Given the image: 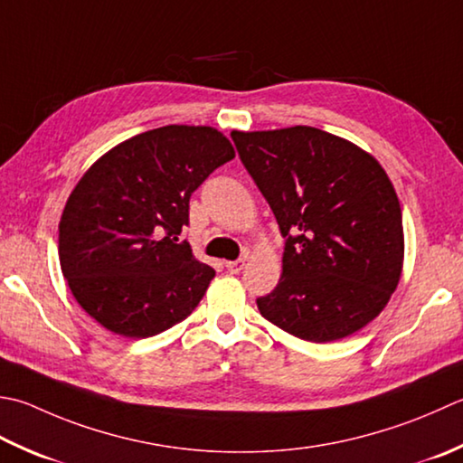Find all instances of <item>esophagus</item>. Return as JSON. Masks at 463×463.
<instances>
[{"label": "esophagus", "instance_id": "34e87169", "mask_svg": "<svg viewBox=\"0 0 463 463\" xmlns=\"http://www.w3.org/2000/svg\"><path fill=\"white\" fill-rule=\"evenodd\" d=\"M224 267H226V270H229L231 275H239L241 270L244 269V259H239V260H226Z\"/></svg>", "mask_w": 463, "mask_h": 463}]
</instances>
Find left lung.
<instances>
[{"label": "left lung", "instance_id": "1", "mask_svg": "<svg viewBox=\"0 0 463 463\" xmlns=\"http://www.w3.org/2000/svg\"><path fill=\"white\" fill-rule=\"evenodd\" d=\"M231 136L287 239L279 285L257 298L260 315L313 343L364 329L403 267L402 206L382 165L313 126Z\"/></svg>", "mask_w": 463, "mask_h": 463}]
</instances>
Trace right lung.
Instances as JSON below:
<instances>
[{"instance_id": "obj_1", "label": "right lung", "mask_w": 463, "mask_h": 463, "mask_svg": "<svg viewBox=\"0 0 463 463\" xmlns=\"http://www.w3.org/2000/svg\"><path fill=\"white\" fill-rule=\"evenodd\" d=\"M232 158L219 130L178 124L132 136L98 158L60 221V267L81 309L132 339L184 321L214 269L178 234L190 194Z\"/></svg>"}]
</instances>
